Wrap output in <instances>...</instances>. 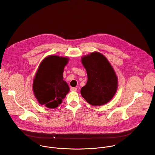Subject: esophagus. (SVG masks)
<instances>
[{
    "instance_id": "esophagus-1",
    "label": "esophagus",
    "mask_w": 155,
    "mask_h": 155,
    "mask_svg": "<svg viewBox=\"0 0 155 155\" xmlns=\"http://www.w3.org/2000/svg\"><path fill=\"white\" fill-rule=\"evenodd\" d=\"M70 90H71V91H76L77 90V88H75V87H71V88H70Z\"/></svg>"
}]
</instances>
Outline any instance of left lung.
<instances>
[{
	"label": "left lung",
	"instance_id": "1",
	"mask_svg": "<svg viewBox=\"0 0 155 155\" xmlns=\"http://www.w3.org/2000/svg\"><path fill=\"white\" fill-rule=\"evenodd\" d=\"M82 64L87 73L88 80L81 89L84 98L92 106H101L115 95L118 78L112 66L101 54L94 52L84 56Z\"/></svg>",
	"mask_w": 155,
	"mask_h": 155
}]
</instances>
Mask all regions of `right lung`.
Here are the masks:
<instances>
[{
	"mask_svg": "<svg viewBox=\"0 0 155 155\" xmlns=\"http://www.w3.org/2000/svg\"><path fill=\"white\" fill-rule=\"evenodd\" d=\"M68 60L49 55L40 64L33 81L34 95L40 104L55 108L68 93L70 88L63 80L64 69Z\"/></svg>",
	"mask_w": 155,
	"mask_h": 155,
	"instance_id": "1",
	"label": "right lung"
}]
</instances>
